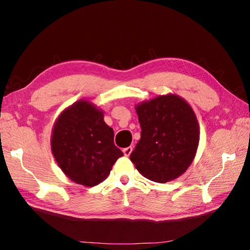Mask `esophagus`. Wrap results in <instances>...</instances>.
Instances as JSON below:
<instances>
[{
  "mask_svg": "<svg viewBox=\"0 0 250 250\" xmlns=\"http://www.w3.org/2000/svg\"><path fill=\"white\" fill-rule=\"evenodd\" d=\"M132 150H133L132 146H128V147H125V149L122 151H124V154L125 156H129L131 154V152H132Z\"/></svg>",
  "mask_w": 250,
  "mask_h": 250,
  "instance_id": "1",
  "label": "esophagus"
}]
</instances>
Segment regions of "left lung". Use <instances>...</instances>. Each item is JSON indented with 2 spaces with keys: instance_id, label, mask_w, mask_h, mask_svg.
<instances>
[{
  "instance_id": "1",
  "label": "left lung",
  "mask_w": 250,
  "mask_h": 250,
  "mask_svg": "<svg viewBox=\"0 0 250 250\" xmlns=\"http://www.w3.org/2000/svg\"><path fill=\"white\" fill-rule=\"evenodd\" d=\"M141 139L130 160L141 174L166 183L179 177L193 162L200 141L195 113L176 95L159 96L135 107Z\"/></svg>"
}]
</instances>
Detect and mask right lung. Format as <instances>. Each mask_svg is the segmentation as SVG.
Segmentation results:
<instances>
[{"label":"right lung","instance_id":"1","mask_svg":"<svg viewBox=\"0 0 250 250\" xmlns=\"http://www.w3.org/2000/svg\"><path fill=\"white\" fill-rule=\"evenodd\" d=\"M113 130L104 121L103 110L79 100L64 110L52 133V152L71 181L95 186L107 179L116 161L124 155L113 143Z\"/></svg>","mask_w":250,"mask_h":250}]
</instances>
